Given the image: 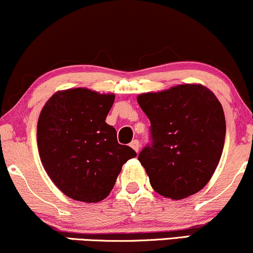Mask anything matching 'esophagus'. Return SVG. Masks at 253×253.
I'll return each mask as SVG.
<instances>
[{
	"instance_id": "obj_1",
	"label": "esophagus",
	"mask_w": 253,
	"mask_h": 253,
	"mask_svg": "<svg viewBox=\"0 0 253 253\" xmlns=\"http://www.w3.org/2000/svg\"><path fill=\"white\" fill-rule=\"evenodd\" d=\"M129 145H130V147L135 151V152H138L139 149H140V143H139L138 140H133Z\"/></svg>"
}]
</instances>
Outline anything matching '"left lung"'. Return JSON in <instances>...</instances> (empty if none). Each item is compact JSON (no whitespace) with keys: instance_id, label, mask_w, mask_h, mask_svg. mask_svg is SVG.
Masks as SVG:
<instances>
[{"instance_id":"8db88e82","label":"left lung","mask_w":253,"mask_h":253,"mask_svg":"<svg viewBox=\"0 0 253 253\" xmlns=\"http://www.w3.org/2000/svg\"><path fill=\"white\" fill-rule=\"evenodd\" d=\"M150 119L151 144L139 153L157 193L172 200L196 194L210 182L226 135L221 103L201 84H181L136 97Z\"/></svg>"}]
</instances>
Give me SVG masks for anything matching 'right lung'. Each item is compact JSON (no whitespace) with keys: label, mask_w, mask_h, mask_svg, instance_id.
<instances>
[{"label":"right lung","mask_w":253,"mask_h":253,"mask_svg":"<svg viewBox=\"0 0 253 253\" xmlns=\"http://www.w3.org/2000/svg\"><path fill=\"white\" fill-rule=\"evenodd\" d=\"M114 94L86 88L57 91L39 115L37 140L46 172L70 199L86 203L109 195L121 168L135 151L118 143L106 123Z\"/></svg>","instance_id":"add662e5"}]
</instances>
